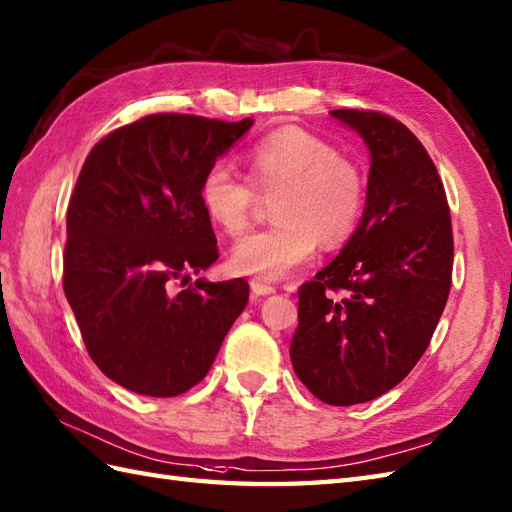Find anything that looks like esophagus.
<instances>
[{"label": "esophagus", "instance_id": "1", "mask_svg": "<svg viewBox=\"0 0 512 512\" xmlns=\"http://www.w3.org/2000/svg\"><path fill=\"white\" fill-rule=\"evenodd\" d=\"M251 292H253V299H259V296H270L275 294V288H272L270 283H264L259 279H253L251 281Z\"/></svg>", "mask_w": 512, "mask_h": 512}]
</instances>
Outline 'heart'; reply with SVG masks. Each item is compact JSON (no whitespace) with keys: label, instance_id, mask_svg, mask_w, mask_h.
<instances>
[{"label":"heart","instance_id":"heart-1","mask_svg":"<svg viewBox=\"0 0 512 512\" xmlns=\"http://www.w3.org/2000/svg\"><path fill=\"white\" fill-rule=\"evenodd\" d=\"M248 178L213 163L200 181V205L211 224L240 235L251 222L257 192L276 194L277 224L248 233L231 251V266L248 277L277 281L310 261L318 240L338 246L364 211V176L338 148L303 128L285 126L248 152Z\"/></svg>","mask_w":512,"mask_h":512}]
</instances>
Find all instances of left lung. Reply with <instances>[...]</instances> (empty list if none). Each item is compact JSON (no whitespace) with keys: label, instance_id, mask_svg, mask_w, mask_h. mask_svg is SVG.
Returning a JSON list of instances; mask_svg holds the SVG:
<instances>
[{"label":"left lung","instance_id":"8db88e82","mask_svg":"<svg viewBox=\"0 0 512 512\" xmlns=\"http://www.w3.org/2000/svg\"><path fill=\"white\" fill-rule=\"evenodd\" d=\"M331 117L371 152L366 205L338 257L301 285L290 358L314 397L353 406L421 360L449 296L454 237L441 176L406 126L375 111Z\"/></svg>","mask_w":512,"mask_h":512}]
</instances>
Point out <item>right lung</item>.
Wrapping results in <instances>:
<instances>
[{
	"instance_id": "add662e5",
	"label": "right lung",
	"mask_w": 512,
	"mask_h": 512,
	"mask_svg": "<svg viewBox=\"0 0 512 512\" xmlns=\"http://www.w3.org/2000/svg\"><path fill=\"white\" fill-rule=\"evenodd\" d=\"M253 126L157 113L89 152L67 209L65 296L100 371L146 397L196 386L248 303V283H170L218 259L200 181Z\"/></svg>"
}]
</instances>
